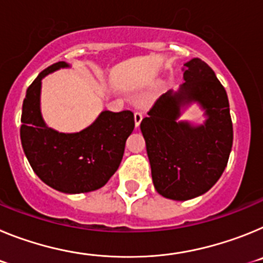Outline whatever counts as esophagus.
<instances>
[{
  "label": "esophagus",
  "mask_w": 263,
  "mask_h": 263,
  "mask_svg": "<svg viewBox=\"0 0 263 263\" xmlns=\"http://www.w3.org/2000/svg\"><path fill=\"white\" fill-rule=\"evenodd\" d=\"M142 118H143L142 111H136V113H134V121H136V126L137 127L139 126V124H141Z\"/></svg>",
  "instance_id": "1"
}]
</instances>
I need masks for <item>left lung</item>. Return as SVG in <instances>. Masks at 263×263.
Instances as JSON below:
<instances>
[{
	"label": "left lung",
	"mask_w": 263,
	"mask_h": 263,
	"mask_svg": "<svg viewBox=\"0 0 263 263\" xmlns=\"http://www.w3.org/2000/svg\"><path fill=\"white\" fill-rule=\"evenodd\" d=\"M184 84L179 93L162 95L141 122L158 194L173 200H188L215 185L228 164L233 145L229 101L221 83L205 62L184 64ZM199 101L209 120L201 127L176 123L180 105Z\"/></svg>",
	"instance_id": "1"
}]
</instances>
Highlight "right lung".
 Here are the masks:
<instances>
[{"mask_svg":"<svg viewBox=\"0 0 263 263\" xmlns=\"http://www.w3.org/2000/svg\"><path fill=\"white\" fill-rule=\"evenodd\" d=\"M67 67L58 62L41 72L27 88L21 117V142L30 166L42 182L64 194L99 190L117 171L125 142L134 129L133 111L105 110L79 133H58L45 124L39 108L41 80Z\"/></svg>","mask_w":263,"mask_h":263,"instance_id":"1","label":"right lung"}]
</instances>
